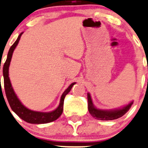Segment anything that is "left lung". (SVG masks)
<instances>
[{
    "instance_id": "1",
    "label": "left lung",
    "mask_w": 148,
    "mask_h": 148,
    "mask_svg": "<svg viewBox=\"0 0 148 148\" xmlns=\"http://www.w3.org/2000/svg\"><path fill=\"white\" fill-rule=\"evenodd\" d=\"M87 99H88V109L90 114L94 119L101 120V121H110V120H115L122 117L127 113V111H129L132 104L133 103V101H131L125 106L117 109L101 110L94 106L89 93L87 94Z\"/></svg>"
}]
</instances>
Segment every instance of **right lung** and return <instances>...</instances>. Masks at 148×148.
I'll use <instances>...</instances> for the list:
<instances>
[{"label": "right lung", "instance_id": "1", "mask_svg": "<svg viewBox=\"0 0 148 148\" xmlns=\"http://www.w3.org/2000/svg\"><path fill=\"white\" fill-rule=\"evenodd\" d=\"M23 32H21L20 34L18 39L16 40V41L10 47L8 54L7 60H6L5 62L3 68V74L4 78V87L6 97H7V99L8 101V103L10 104V106L11 108V109L21 119H23V121L29 123L34 124H42L52 122V121L57 120L62 115V111H63L64 101L65 96L71 91L72 86L76 83L74 82L71 84H70L69 86L64 91V93L62 94L61 96V99H60V105H59V106L54 111H52L51 112H45H45L32 111V110H29L27 108H26L21 102V101L19 100L18 96L15 94L8 77L9 66H10V61H11L12 53H13L14 49H15L16 46L18 45L20 39H21V37L23 35Z\"/></svg>", "mask_w": 148, "mask_h": 148}]
</instances>
